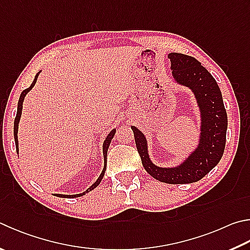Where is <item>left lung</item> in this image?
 I'll return each instance as SVG.
<instances>
[{
    "mask_svg": "<svg viewBox=\"0 0 250 250\" xmlns=\"http://www.w3.org/2000/svg\"><path fill=\"white\" fill-rule=\"evenodd\" d=\"M172 79L191 90L200 113L199 140L196 148L178 165L162 167L154 164L148 154L147 139L132 125L138 152L144 169L153 178L166 184H191L202 179L223 156L228 115L215 79L196 59L183 53H168Z\"/></svg>",
    "mask_w": 250,
    "mask_h": 250,
    "instance_id": "obj_1",
    "label": "left lung"
}]
</instances>
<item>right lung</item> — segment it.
I'll return each mask as SVG.
<instances>
[{
    "label": "right lung",
    "instance_id": "right-lung-1",
    "mask_svg": "<svg viewBox=\"0 0 250 250\" xmlns=\"http://www.w3.org/2000/svg\"><path fill=\"white\" fill-rule=\"evenodd\" d=\"M39 74H40V71L38 72L37 74H36L35 80H34L33 83H31V85L29 86V87L26 88L25 90H22L21 94V96H20V101H18L17 113H16V118H15V121H14V139H15V145H16V152H17V153H18V151H20V149H18V137H17V133H18V124H20V120H21V111H22V103H24V99H25V96L27 95V93H28L29 90L35 86L36 82H37V79H38V75H39ZM115 133H116V129H112V130L110 131V132H109V134L107 135L105 141H104V143H103L104 168H103L102 174L99 175V177L97 178V180L95 181V183H94L92 186H90V187H89L87 190H85V191L82 192V193H78V194H60V193H54V196L60 197V198H78V197H82V196H84L85 193L92 191L93 189L96 188L97 186H98L99 184H101L103 177H104V175H105L106 167H107V152H108V147H109L110 142H111V140H112V138H113V135H115Z\"/></svg>",
    "mask_w": 250,
    "mask_h": 250
}]
</instances>
